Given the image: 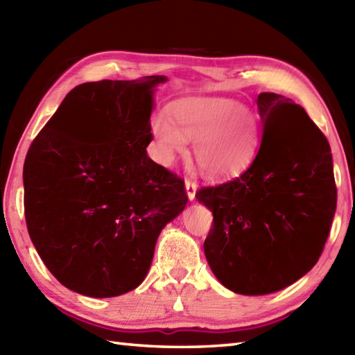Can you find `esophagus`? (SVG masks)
<instances>
[{
    "instance_id": "esophagus-1",
    "label": "esophagus",
    "mask_w": 355,
    "mask_h": 355,
    "mask_svg": "<svg viewBox=\"0 0 355 355\" xmlns=\"http://www.w3.org/2000/svg\"><path fill=\"white\" fill-rule=\"evenodd\" d=\"M184 187H186V195H187V198H189V201H193V198H195V193H197V191H198V184H197V183H193V182H189V180H186Z\"/></svg>"
}]
</instances>
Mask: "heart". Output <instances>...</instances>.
Returning a JSON list of instances; mask_svg holds the SVG:
<instances>
[{
  "instance_id": "1",
  "label": "heart",
  "mask_w": 355,
  "mask_h": 355,
  "mask_svg": "<svg viewBox=\"0 0 355 355\" xmlns=\"http://www.w3.org/2000/svg\"><path fill=\"white\" fill-rule=\"evenodd\" d=\"M168 117L153 125L157 157L171 166L195 140L193 157L202 177L225 180L245 171L259 145L253 112L230 97H186L177 101Z\"/></svg>"
}]
</instances>
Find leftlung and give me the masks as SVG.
Here are the masks:
<instances>
[{
	"label": "left lung",
	"mask_w": 355,
	"mask_h": 355,
	"mask_svg": "<svg viewBox=\"0 0 355 355\" xmlns=\"http://www.w3.org/2000/svg\"><path fill=\"white\" fill-rule=\"evenodd\" d=\"M258 154L230 182L195 197L214 214L205 241L210 270L244 296L276 293L319 261L337 205L333 155L305 110L281 94L261 93Z\"/></svg>",
	"instance_id": "left-lung-1"
}]
</instances>
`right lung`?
Segmentation results:
<instances>
[{
	"instance_id": "add662e5",
	"label": "right lung",
	"mask_w": 355,
	"mask_h": 355,
	"mask_svg": "<svg viewBox=\"0 0 355 355\" xmlns=\"http://www.w3.org/2000/svg\"><path fill=\"white\" fill-rule=\"evenodd\" d=\"M166 76L87 82L67 94L24 163L30 239L67 288L114 297L146 277L184 183L150 160V114Z\"/></svg>"
}]
</instances>
